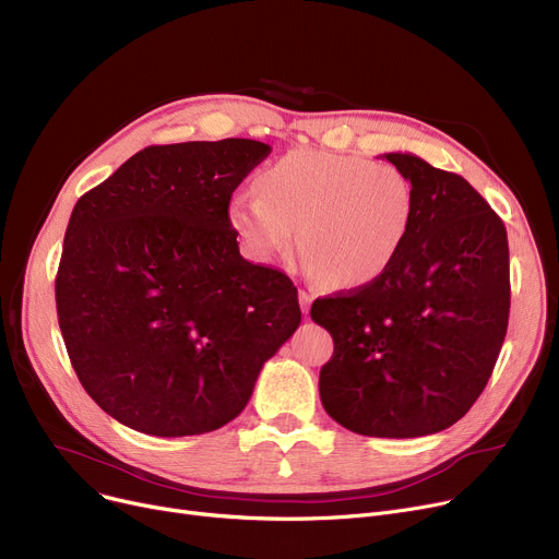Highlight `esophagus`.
I'll use <instances>...</instances> for the list:
<instances>
[{
    "mask_svg": "<svg viewBox=\"0 0 559 559\" xmlns=\"http://www.w3.org/2000/svg\"><path fill=\"white\" fill-rule=\"evenodd\" d=\"M299 304H301L304 314H308V312H310V304H312V292H308V289H299Z\"/></svg>",
    "mask_w": 559,
    "mask_h": 559,
    "instance_id": "obj_1",
    "label": "esophagus"
}]
</instances>
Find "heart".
I'll list each match as a JSON object with an SVG mask.
<instances>
[{
    "mask_svg": "<svg viewBox=\"0 0 559 559\" xmlns=\"http://www.w3.org/2000/svg\"><path fill=\"white\" fill-rule=\"evenodd\" d=\"M258 190L235 192L226 217L255 262L295 245L306 272L331 287H360L383 276L415 222L417 194L392 165L297 150L258 176Z\"/></svg>",
    "mask_w": 559,
    "mask_h": 559,
    "instance_id": "1",
    "label": "heart"
}]
</instances>
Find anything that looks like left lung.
<instances>
[{"mask_svg":"<svg viewBox=\"0 0 559 559\" xmlns=\"http://www.w3.org/2000/svg\"><path fill=\"white\" fill-rule=\"evenodd\" d=\"M417 194L403 251L378 281L317 299L333 342L319 396L344 428L424 437L460 421L483 394L508 331L506 226L462 176L415 154H383Z\"/></svg>","mask_w":559,"mask_h":559,"instance_id":"1","label":"left lung"}]
</instances>
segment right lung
<instances>
[{
    "instance_id": "obj_1",
    "label": "right lung",
    "mask_w": 559,
    "mask_h": 559,
    "mask_svg": "<svg viewBox=\"0 0 559 559\" xmlns=\"http://www.w3.org/2000/svg\"><path fill=\"white\" fill-rule=\"evenodd\" d=\"M272 146H146L72 211L58 324L93 401L154 437L222 428L301 324L297 287L240 255L226 209Z\"/></svg>"
}]
</instances>
